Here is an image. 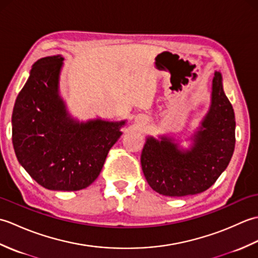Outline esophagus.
<instances>
[{"label":"esophagus","mask_w":258,"mask_h":258,"mask_svg":"<svg viewBox=\"0 0 258 258\" xmlns=\"http://www.w3.org/2000/svg\"><path fill=\"white\" fill-rule=\"evenodd\" d=\"M144 119H145V120H146V118H144Z\"/></svg>","instance_id":"esophagus-1"}]
</instances>
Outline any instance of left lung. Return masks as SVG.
<instances>
[{
    "mask_svg": "<svg viewBox=\"0 0 258 258\" xmlns=\"http://www.w3.org/2000/svg\"><path fill=\"white\" fill-rule=\"evenodd\" d=\"M235 149V114L223 90L222 75L213 79L212 105L190 151L180 152L172 140L146 139L141 164L144 176L158 194L180 197L208 189L225 171Z\"/></svg>",
    "mask_w": 258,
    "mask_h": 258,
    "instance_id": "left-lung-1",
    "label": "left lung"
}]
</instances>
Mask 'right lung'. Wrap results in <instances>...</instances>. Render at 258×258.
<instances>
[{"instance_id": "add662e5", "label": "right lung", "mask_w": 258, "mask_h": 258, "mask_svg": "<svg viewBox=\"0 0 258 258\" xmlns=\"http://www.w3.org/2000/svg\"><path fill=\"white\" fill-rule=\"evenodd\" d=\"M62 56L40 58L16 97L12 142L30 176L52 190H80L100 175L122 122L71 119L58 96Z\"/></svg>"}]
</instances>
